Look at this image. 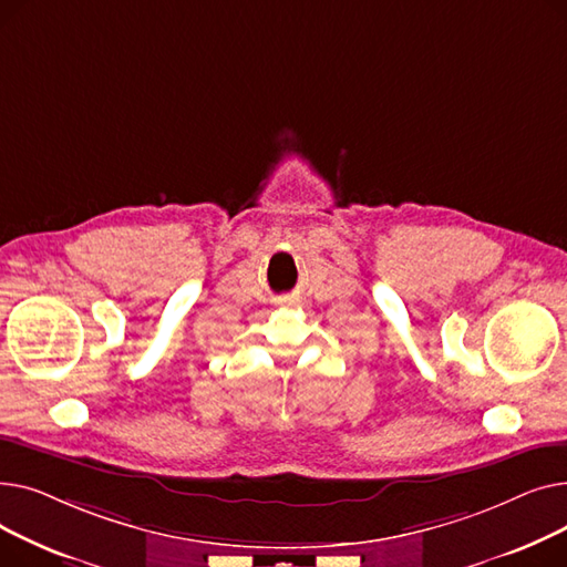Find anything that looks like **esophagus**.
Instances as JSON below:
<instances>
[{"instance_id":"34e87169","label":"esophagus","mask_w":567,"mask_h":567,"mask_svg":"<svg viewBox=\"0 0 567 567\" xmlns=\"http://www.w3.org/2000/svg\"><path fill=\"white\" fill-rule=\"evenodd\" d=\"M280 303H293V296H282Z\"/></svg>"}]
</instances>
